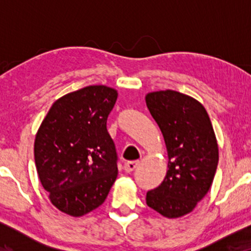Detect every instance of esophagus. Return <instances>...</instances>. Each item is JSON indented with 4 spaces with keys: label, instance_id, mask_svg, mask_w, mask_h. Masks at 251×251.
<instances>
[{
    "label": "esophagus",
    "instance_id": "esophagus-1",
    "mask_svg": "<svg viewBox=\"0 0 251 251\" xmlns=\"http://www.w3.org/2000/svg\"><path fill=\"white\" fill-rule=\"evenodd\" d=\"M138 164H139L138 160H131V162H126L125 164H124V169H125L126 172H132L135 168H137Z\"/></svg>",
    "mask_w": 251,
    "mask_h": 251
}]
</instances>
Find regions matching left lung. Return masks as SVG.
I'll return each instance as SVG.
<instances>
[{
	"label": "left lung",
	"instance_id": "obj_1",
	"mask_svg": "<svg viewBox=\"0 0 251 251\" xmlns=\"http://www.w3.org/2000/svg\"><path fill=\"white\" fill-rule=\"evenodd\" d=\"M146 105L162 131L168 150V172L146 204L168 218L189 214L208 194L218 164V146L205 108L179 92H152Z\"/></svg>",
	"mask_w": 251,
	"mask_h": 251
}]
</instances>
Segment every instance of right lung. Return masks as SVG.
<instances>
[{
	"instance_id": "right-lung-1",
	"label": "right lung",
	"mask_w": 251,
	"mask_h": 251,
	"mask_svg": "<svg viewBox=\"0 0 251 251\" xmlns=\"http://www.w3.org/2000/svg\"><path fill=\"white\" fill-rule=\"evenodd\" d=\"M117 97L102 85L66 94L37 131V175L51 204L65 214L80 217L97 209L117 179L118 154L106 126Z\"/></svg>"
}]
</instances>
